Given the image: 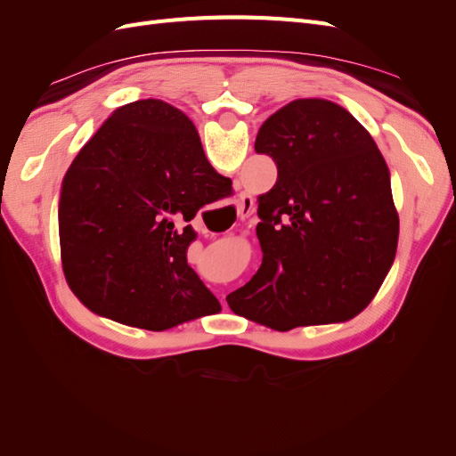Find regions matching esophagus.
<instances>
[{
  "label": "esophagus",
  "mask_w": 456,
  "mask_h": 456,
  "mask_svg": "<svg viewBox=\"0 0 456 456\" xmlns=\"http://www.w3.org/2000/svg\"><path fill=\"white\" fill-rule=\"evenodd\" d=\"M253 209H255L253 198L247 196V194H241L240 200H238V216L240 218H247V216L253 213Z\"/></svg>",
  "instance_id": "34e87169"
}]
</instances>
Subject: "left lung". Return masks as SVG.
Segmentation results:
<instances>
[{"instance_id":"left-lung-1","label":"left lung","mask_w":456,"mask_h":456,"mask_svg":"<svg viewBox=\"0 0 456 456\" xmlns=\"http://www.w3.org/2000/svg\"><path fill=\"white\" fill-rule=\"evenodd\" d=\"M255 150L278 165V183L258 198L262 265L228 306L275 330L350 320L377 295L397 247L375 141L342 106L300 99L262 123Z\"/></svg>"}]
</instances>
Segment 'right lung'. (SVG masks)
Listing matches in <instances>:
<instances>
[{
    "instance_id": "obj_1",
    "label": "right lung",
    "mask_w": 456,
    "mask_h": 456,
    "mask_svg": "<svg viewBox=\"0 0 456 456\" xmlns=\"http://www.w3.org/2000/svg\"><path fill=\"white\" fill-rule=\"evenodd\" d=\"M232 181L207 161L181 110L156 101L118 108L68 169L59 205L66 281L112 320L163 330L220 310L188 266V224Z\"/></svg>"
}]
</instances>
